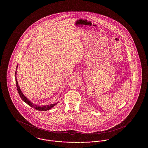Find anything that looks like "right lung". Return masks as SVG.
<instances>
[{
    "mask_svg": "<svg viewBox=\"0 0 148 148\" xmlns=\"http://www.w3.org/2000/svg\"><path fill=\"white\" fill-rule=\"evenodd\" d=\"M18 68V65H17V66H16V69ZM16 72L15 71V82H16V88H17V90H18V93L21 97L23 100L29 106H30L31 107H33L34 108V109H35L36 110H40V111H46V110H49L51 108H52L53 106L56 105L57 103L56 104H50L49 106H38L37 105H35L34 104H33L32 102H30L29 100L22 93V92L21 90V89L18 85V82H17V80H16Z\"/></svg>",
    "mask_w": 148,
    "mask_h": 148,
    "instance_id": "obj_1",
    "label": "right lung"
}]
</instances>
